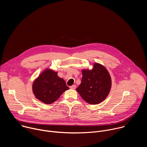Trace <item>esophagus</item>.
Here are the masks:
<instances>
[{
	"mask_svg": "<svg viewBox=\"0 0 147 147\" xmlns=\"http://www.w3.org/2000/svg\"><path fill=\"white\" fill-rule=\"evenodd\" d=\"M76 88V86L75 85H73V86H71L70 87V89H72V90H75Z\"/></svg>",
	"mask_w": 147,
	"mask_h": 147,
	"instance_id": "1",
	"label": "esophagus"
}]
</instances>
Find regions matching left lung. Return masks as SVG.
<instances>
[{"instance_id": "obj_1", "label": "left lung", "mask_w": 147, "mask_h": 147, "mask_svg": "<svg viewBox=\"0 0 147 147\" xmlns=\"http://www.w3.org/2000/svg\"><path fill=\"white\" fill-rule=\"evenodd\" d=\"M80 85L76 88L82 98L87 103L96 105L108 96L112 87L111 76L103 65L95 63L92 70H82Z\"/></svg>"}]
</instances>
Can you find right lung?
Wrapping results in <instances>:
<instances>
[{"label":"right lung","instance_id":"right-lung-1","mask_svg":"<svg viewBox=\"0 0 147 147\" xmlns=\"http://www.w3.org/2000/svg\"><path fill=\"white\" fill-rule=\"evenodd\" d=\"M69 89L65 81L57 76V72L49 69L44 70L32 84L35 96L45 104L53 103Z\"/></svg>","mask_w":147,"mask_h":147}]
</instances>
